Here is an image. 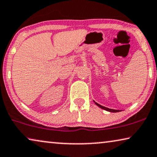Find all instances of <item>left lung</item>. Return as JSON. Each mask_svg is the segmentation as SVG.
I'll list each match as a JSON object with an SVG mask.
<instances>
[{
    "label": "left lung",
    "mask_w": 157,
    "mask_h": 157,
    "mask_svg": "<svg viewBox=\"0 0 157 157\" xmlns=\"http://www.w3.org/2000/svg\"><path fill=\"white\" fill-rule=\"evenodd\" d=\"M95 103L96 104V105H97L98 106L100 107V108H101L103 109V110H107V111H109V112L117 113V112H119V111H120V110H113V109H110V108H105V107H104V106H102V105H99V104H98V103Z\"/></svg>",
    "instance_id": "8db88e82"
}]
</instances>
